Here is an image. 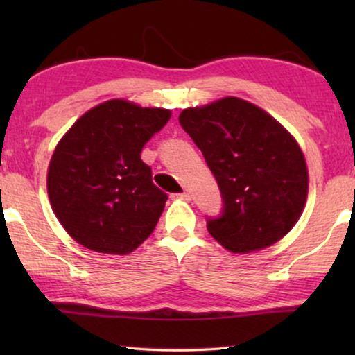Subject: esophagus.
I'll return each mask as SVG.
<instances>
[{
  "label": "esophagus",
  "mask_w": 355,
  "mask_h": 355,
  "mask_svg": "<svg viewBox=\"0 0 355 355\" xmlns=\"http://www.w3.org/2000/svg\"><path fill=\"white\" fill-rule=\"evenodd\" d=\"M174 198H179V200H191V193L189 192H181V193H173Z\"/></svg>",
  "instance_id": "1"
}]
</instances>
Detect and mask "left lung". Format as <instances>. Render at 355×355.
Returning <instances> with one entry per match:
<instances>
[{"label":"left lung","instance_id":"1","mask_svg":"<svg viewBox=\"0 0 355 355\" xmlns=\"http://www.w3.org/2000/svg\"><path fill=\"white\" fill-rule=\"evenodd\" d=\"M220 187L221 215L207 230L234 254L265 249L304 210L309 173L293 135L249 101L226 96L179 114Z\"/></svg>","mask_w":355,"mask_h":355}]
</instances>
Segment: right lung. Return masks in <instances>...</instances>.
<instances>
[{
  "label": "right lung",
  "mask_w": 355,
  "mask_h": 355,
  "mask_svg": "<svg viewBox=\"0 0 355 355\" xmlns=\"http://www.w3.org/2000/svg\"><path fill=\"white\" fill-rule=\"evenodd\" d=\"M169 118L168 110L110 100L67 130L48 168V196L72 239L125 255L152 234L168 196L140 153Z\"/></svg>",
  "instance_id": "right-lung-1"
}]
</instances>
